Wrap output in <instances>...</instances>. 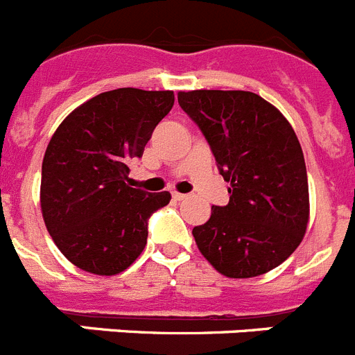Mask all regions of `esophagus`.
<instances>
[{"instance_id":"1","label":"esophagus","mask_w":355,"mask_h":355,"mask_svg":"<svg viewBox=\"0 0 355 355\" xmlns=\"http://www.w3.org/2000/svg\"><path fill=\"white\" fill-rule=\"evenodd\" d=\"M172 197H174V200L188 199V196H184V193H180V192H174V193H172Z\"/></svg>"}]
</instances>
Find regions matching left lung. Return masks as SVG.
Here are the masks:
<instances>
[{"label": "left lung", "instance_id": "obj_1", "mask_svg": "<svg viewBox=\"0 0 355 355\" xmlns=\"http://www.w3.org/2000/svg\"><path fill=\"white\" fill-rule=\"evenodd\" d=\"M178 101L205 133L227 206L192 231L200 254L231 279L266 274L300 245L309 222L302 147L281 112L247 90H190Z\"/></svg>", "mask_w": 355, "mask_h": 355}]
</instances>
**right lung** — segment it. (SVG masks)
Segmentation results:
<instances>
[{"label": "right lung", "mask_w": 355, "mask_h": 355, "mask_svg": "<svg viewBox=\"0 0 355 355\" xmlns=\"http://www.w3.org/2000/svg\"><path fill=\"white\" fill-rule=\"evenodd\" d=\"M172 106V90H110L72 110L53 133L40 209L55 245L83 272L121 274L142 254L147 218L171 193L131 188L128 163L144 155Z\"/></svg>", "instance_id": "add662e5"}]
</instances>
